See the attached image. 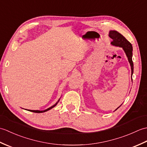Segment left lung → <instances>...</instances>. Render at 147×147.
Segmentation results:
<instances>
[{"mask_svg": "<svg viewBox=\"0 0 147 147\" xmlns=\"http://www.w3.org/2000/svg\"><path fill=\"white\" fill-rule=\"evenodd\" d=\"M109 35L110 36V38L112 39V42H111L112 45L120 47H122L124 49L131 65L132 75L133 73V62L132 61L133 47L131 43L129 41H127L125 37L118 32H117V31H110Z\"/></svg>", "mask_w": 147, "mask_h": 147, "instance_id": "obj_1", "label": "left lung"}]
</instances>
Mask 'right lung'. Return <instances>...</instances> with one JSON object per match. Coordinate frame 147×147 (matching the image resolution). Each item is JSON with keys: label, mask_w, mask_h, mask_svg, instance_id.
Segmentation results:
<instances>
[{"label": "right lung", "mask_w": 147, "mask_h": 147, "mask_svg": "<svg viewBox=\"0 0 147 147\" xmlns=\"http://www.w3.org/2000/svg\"><path fill=\"white\" fill-rule=\"evenodd\" d=\"M58 101V102H59ZM58 102L56 103L55 104H54V105H52V107H49V108H48L47 109H46V110H45V111H34V110H30V111H32V112H36V113H42V112H46V111H49V110H50V109H51L52 108H53V107H54L57 104V103H58Z\"/></svg>", "instance_id": "add662e5"}]
</instances>
